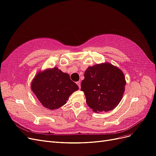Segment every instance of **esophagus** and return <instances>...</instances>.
Instances as JSON below:
<instances>
[{
  "instance_id": "1",
  "label": "esophagus",
  "mask_w": 156,
  "mask_h": 156,
  "mask_svg": "<svg viewBox=\"0 0 156 156\" xmlns=\"http://www.w3.org/2000/svg\"><path fill=\"white\" fill-rule=\"evenodd\" d=\"M76 83H77V85H78L79 89L81 88V83H80V82H76Z\"/></svg>"
}]
</instances>
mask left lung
<instances>
[{
  "instance_id": "8db88e82",
  "label": "left lung",
  "mask_w": 156,
  "mask_h": 156,
  "mask_svg": "<svg viewBox=\"0 0 156 156\" xmlns=\"http://www.w3.org/2000/svg\"><path fill=\"white\" fill-rule=\"evenodd\" d=\"M126 85L121 70L109 63L89 67L81 83L88 106L94 112H109L121 100Z\"/></svg>"
}]
</instances>
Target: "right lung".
I'll use <instances>...</instances> for the list:
<instances>
[{
  "label": "right lung",
  "instance_id": "right-lung-1",
  "mask_svg": "<svg viewBox=\"0 0 156 156\" xmlns=\"http://www.w3.org/2000/svg\"><path fill=\"white\" fill-rule=\"evenodd\" d=\"M31 88L44 108L56 109L67 103L69 97L78 89L69 75L57 67L38 73Z\"/></svg>",
  "mask_w": 156,
  "mask_h": 156
}]
</instances>
